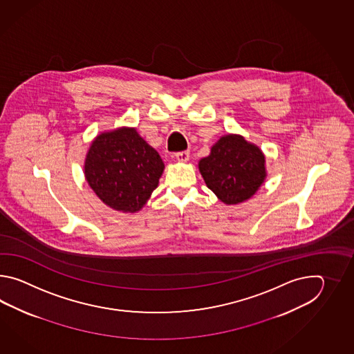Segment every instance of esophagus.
Listing matches in <instances>:
<instances>
[{
    "label": "esophagus",
    "mask_w": 354,
    "mask_h": 354,
    "mask_svg": "<svg viewBox=\"0 0 354 354\" xmlns=\"http://www.w3.org/2000/svg\"><path fill=\"white\" fill-rule=\"evenodd\" d=\"M176 158H177V160H180V162H187L188 159H189V151H177L176 153Z\"/></svg>",
    "instance_id": "1"
}]
</instances>
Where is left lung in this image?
Wrapping results in <instances>:
<instances>
[{
    "label": "left lung",
    "mask_w": 354,
    "mask_h": 354,
    "mask_svg": "<svg viewBox=\"0 0 354 354\" xmlns=\"http://www.w3.org/2000/svg\"><path fill=\"white\" fill-rule=\"evenodd\" d=\"M206 186L227 205L248 200L266 177L264 156L243 136H223L198 163Z\"/></svg>",
    "instance_id": "obj_1"
}]
</instances>
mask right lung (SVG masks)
I'll return each instance as SVG.
<instances>
[{
  "label": "right lung",
  "instance_id": "obj_1",
  "mask_svg": "<svg viewBox=\"0 0 354 354\" xmlns=\"http://www.w3.org/2000/svg\"><path fill=\"white\" fill-rule=\"evenodd\" d=\"M165 165L136 129H119L96 138L86 159L91 188L110 207L136 212L158 186Z\"/></svg>",
  "mask_w": 354,
  "mask_h": 354
}]
</instances>
